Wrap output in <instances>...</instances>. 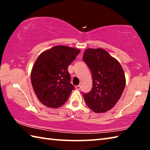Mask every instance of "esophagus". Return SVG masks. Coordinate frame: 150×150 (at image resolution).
Here are the masks:
<instances>
[{
  "label": "esophagus",
  "mask_w": 150,
  "mask_h": 150,
  "mask_svg": "<svg viewBox=\"0 0 150 150\" xmlns=\"http://www.w3.org/2000/svg\"><path fill=\"white\" fill-rule=\"evenodd\" d=\"M75 88L77 90H80L81 89V86L80 85H77V86H75Z\"/></svg>",
  "instance_id": "esophagus-1"
}]
</instances>
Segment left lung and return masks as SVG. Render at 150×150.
Returning a JSON list of instances; mask_svg holds the SVG:
<instances>
[{"instance_id":"8db88e82","label":"left lung","mask_w":150,"mask_h":150,"mask_svg":"<svg viewBox=\"0 0 150 150\" xmlns=\"http://www.w3.org/2000/svg\"><path fill=\"white\" fill-rule=\"evenodd\" d=\"M83 59L92 73L93 88L83 93L88 108L96 113L105 112L114 107L122 94L126 78L117 60L105 50L87 49Z\"/></svg>"}]
</instances>
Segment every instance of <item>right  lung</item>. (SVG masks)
Segmentation results:
<instances>
[{
	"instance_id": "add662e5",
	"label": "right lung",
	"mask_w": 150,
	"mask_h": 150,
	"mask_svg": "<svg viewBox=\"0 0 150 150\" xmlns=\"http://www.w3.org/2000/svg\"><path fill=\"white\" fill-rule=\"evenodd\" d=\"M80 52L74 47L57 45L38 57L32 67L31 82L43 105L56 108L67 101L75 88L71 83L68 66Z\"/></svg>"
}]
</instances>
